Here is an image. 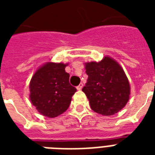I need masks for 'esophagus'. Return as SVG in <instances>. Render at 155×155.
Returning a JSON list of instances; mask_svg holds the SVG:
<instances>
[{"instance_id":"obj_1","label":"esophagus","mask_w":155,"mask_h":155,"mask_svg":"<svg viewBox=\"0 0 155 155\" xmlns=\"http://www.w3.org/2000/svg\"><path fill=\"white\" fill-rule=\"evenodd\" d=\"M83 86H84V85H83V84L81 83V84H80L78 85L77 87H76V88H77V90H81L82 89Z\"/></svg>"}]
</instances>
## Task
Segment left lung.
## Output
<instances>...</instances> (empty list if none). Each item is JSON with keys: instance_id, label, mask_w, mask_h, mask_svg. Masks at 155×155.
<instances>
[{"instance_id": "8db88e82", "label": "left lung", "mask_w": 155, "mask_h": 155, "mask_svg": "<svg viewBox=\"0 0 155 155\" xmlns=\"http://www.w3.org/2000/svg\"><path fill=\"white\" fill-rule=\"evenodd\" d=\"M85 69L88 78L82 91L92 110L104 116L121 110L130 95V83L121 67L106 56L99 63H87Z\"/></svg>"}]
</instances>
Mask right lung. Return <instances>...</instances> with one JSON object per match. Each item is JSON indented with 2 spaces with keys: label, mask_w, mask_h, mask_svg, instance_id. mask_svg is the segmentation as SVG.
Listing matches in <instances>:
<instances>
[{
  "label": "right lung",
  "mask_w": 155,
  "mask_h": 155,
  "mask_svg": "<svg viewBox=\"0 0 155 155\" xmlns=\"http://www.w3.org/2000/svg\"><path fill=\"white\" fill-rule=\"evenodd\" d=\"M68 64L47 63L36 71L30 83V101L38 113L56 117L68 108L76 88L69 83Z\"/></svg>",
  "instance_id": "obj_1"
}]
</instances>
